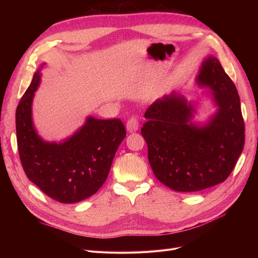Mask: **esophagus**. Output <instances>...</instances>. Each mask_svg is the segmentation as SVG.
Wrapping results in <instances>:
<instances>
[{
  "instance_id": "esophagus-1",
  "label": "esophagus",
  "mask_w": 258,
  "mask_h": 258,
  "mask_svg": "<svg viewBox=\"0 0 258 258\" xmlns=\"http://www.w3.org/2000/svg\"><path fill=\"white\" fill-rule=\"evenodd\" d=\"M126 128L129 132H135L138 130L139 128V120L136 116H132L128 119L127 123H126Z\"/></svg>"
}]
</instances>
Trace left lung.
<instances>
[{
	"label": "left lung",
	"mask_w": 258,
	"mask_h": 258,
	"mask_svg": "<svg viewBox=\"0 0 258 258\" xmlns=\"http://www.w3.org/2000/svg\"><path fill=\"white\" fill-rule=\"evenodd\" d=\"M197 83L210 90L218 106L207 124L192 123L194 105L171 92L147 108L141 129L155 176L175 191H198L224 182L244 146L238 91L215 57L202 62Z\"/></svg>",
	"instance_id": "obj_1"
}]
</instances>
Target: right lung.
Here are the masks:
<instances>
[{"instance_id":"1","label":"right lung","mask_w":258,"mask_h":258,"mask_svg":"<svg viewBox=\"0 0 258 258\" xmlns=\"http://www.w3.org/2000/svg\"><path fill=\"white\" fill-rule=\"evenodd\" d=\"M40 82L41 70H37L16 110L21 165L30 181L48 197L61 204H75L92 196L103 185L126 129L118 118L89 116L84 126L63 142L44 141L32 121V101Z\"/></svg>"}]
</instances>
